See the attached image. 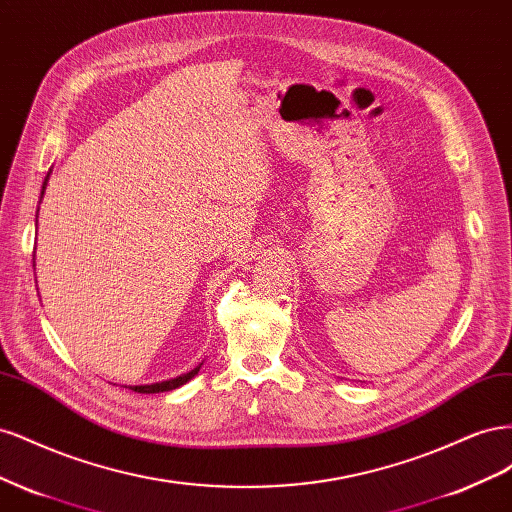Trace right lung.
Here are the masks:
<instances>
[{
    "instance_id": "right-lung-1",
    "label": "right lung",
    "mask_w": 512,
    "mask_h": 512,
    "mask_svg": "<svg viewBox=\"0 0 512 512\" xmlns=\"http://www.w3.org/2000/svg\"><path fill=\"white\" fill-rule=\"evenodd\" d=\"M49 177H51V170H49V173H46V177H44V181H42L40 200H42V196H44V192H46V183H49ZM38 211H40V207H38ZM36 222H38V215H36ZM34 267H36V265H34ZM200 367H203V363H200L198 367H194L192 371H188V374H181V376H177V378H170V380H164V382H153V384L128 386V389H130V391H136V393H164V391H173V389H179L181 384L190 382V380L198 374Z\"/></svg>"
}]
</instances>
